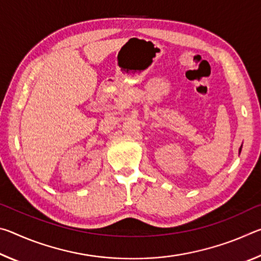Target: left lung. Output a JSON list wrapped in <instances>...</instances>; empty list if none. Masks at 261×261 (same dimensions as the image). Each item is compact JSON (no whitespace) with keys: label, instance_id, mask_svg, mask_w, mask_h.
<instances>
[{"label":"left lung","instance_id":"obj_1","mask_svg":"<svg viewBox=\"0 0 261 261\" xmlns=\"http://www.w3.org/2000/svg\"><path fill=\"white\" fill-rule=\"evenodd\" d=\"M241 149H242V146H241V148H240V153H241Z\"/></svg>","mask_w":261,"mask_h":261}]
</instances>
